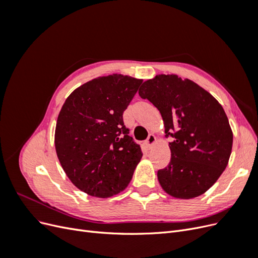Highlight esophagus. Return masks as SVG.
I'll return each mask as SVG.
<instances>
[{
    "instance_id": "1",
    "label": "esophagus",
    "mask_w": 258,
    "mask_h": 258,
    "mask_svg": "<svg viewBox=\"0 0 258 258\" xmlns=\"http://www.w3.org/2000/svg\"><path fill=\"white\" fill-rule=\"evenodd\" d=\"M156 142V138H155V136L154 135H150L148 136V138L146 139V141H145V145L148 147V148H151L153 145H154V143Z\"/></svg>"
}]
</instances>
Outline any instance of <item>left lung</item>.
Here are the masks:
<instances>
[{
  "mask_svg": "<svg viewBox=\"0 0 258 258\" xmlns=\"http://www.w3.org/2000/svg\"><path fill=\"white\" fill-rule=\"evenodd\" d=\"M142 99L161 114L171 160L158 170V181L170 196L191 199L205 194L228 165L232 131L218 101L196 83L177 75H156L139 89Z\"/></svg>",
  "mask_w": 258,
  "mask_h": 258,
  "instance_id": "1",
  "label": "left lung"
}]
</instances>
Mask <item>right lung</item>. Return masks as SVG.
I'll list each match as a JSON object with an SVG mask.
<instances>
[{
    "mask_svg": "<svg viewBox=\"0 0 258 258\" xmlns=\"http://www.w3.org/2000/svg\"><path fill=\"white\" fill-rule=\"evenodd\" d=\"M142 80L113 74L76 88L58 115L54 146L71 182L93 197L108 198L130 183L142 158L122 114Z\"/></svg>",
    "mask_w": 258,
    "mask_h": 258,
    "instance_id": "right-lung-1",
    "label": "right lung"
}]
</instances>
